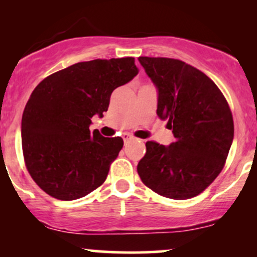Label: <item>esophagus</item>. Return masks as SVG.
<instances>
[{
  "label": "esophagus",
  "mask_w": 257,
  "mask_h": 257,
  "mask_svg": "<svg viewBox=\"0 0 257 257\" xmlns=\"http://www.w3.org/2000/svg\"><path fill=\"white\" fill-rule=\"evenodd\" d=\"M132 139H133L132 135H129V134L123 135V140H124V143H128V141H131Z\"/></svg>",
  "instance_id": "obj_1"
}]
</instances>
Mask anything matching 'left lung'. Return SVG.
I'll use <instances>...</instances> for the list:
<instances>
[{
  "label": "left lung",
  "mask_w": 257,
  "mask_h": 257,
  "mask_svg": "<svg viewBox=\"0 0 257 257\" xmlns=\"http://www.w3.org/2000/svg\"><path fill=\"white\" fill-rule=\"evenodd\" d=\"M157 88V114L168 120L175 141H147L138 164L141 181L156 193L188 199L205 190L221 173L234 125L225 96L196 67L170 58H139Z\"/></svg>",
  "instance_id": "8db88e82"
}]
</instances>
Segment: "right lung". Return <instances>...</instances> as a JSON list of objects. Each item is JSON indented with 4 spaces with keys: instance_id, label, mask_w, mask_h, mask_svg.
<instances>
[{
    "instance_id": "obj_1",
    "label": "right lung",
    "mask_w": 257,
    "mask_h": 257,
    "mask_svg": "<svg viewBox=\"0 0 257 257\" xmlns=\"http://www.w3.org/2000/svg\"><path fill=\"white\" fill-rule=\"evenodd\" d=\"M134 58L83 61L44 78L22 118V145L34 181L60 200L82 198L107 178L123 139L89 131L101 118L116 88L138 75Z\"/></svg>"
}]
</instances>
